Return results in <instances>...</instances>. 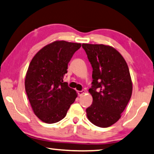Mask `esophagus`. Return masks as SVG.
Wrapping results in <instances>:
<instances>
[{
    "mask_svg": "<svg viewBox=\"0 0 154 154\" xmlns=\"http://www.w3.org/2000/svg\"><path fill=\"white\" fill-rule=\"evenodd\" d=\"M85 93V90H82V91H77V94H78V96H82Z\"/></svg>",
    "mask_w": 154,
    "mask_h": 154,
    "instance_id": "34e87169",
    "label": "esophagus"
}]
</instances>
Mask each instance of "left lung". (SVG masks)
Returning <instances> with one entry per match:
<instances>
[{"label":"left lung","instance_id":"left-lung-1","mask_svg":"<svg viewBox=\"0 0 154 154\" xmlns=\"http://www.w3.org/2000/svg\"><path fill=\"white\" fill-rule=\"evenodd\" d=\"M91 63L92 87L89 89L93 102L87 108V118L100 128H108L121 118L132 93L128 64L113 47L82 44Z\"/></svg>","mask_w":154,"mask_h":154}]
</instances>
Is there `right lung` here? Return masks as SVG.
Here are the masks:
<instances>
[{
  "mask_svg": "<svg viewBox=\"0 0 154 154\" xmlns=\"http://www.w3.org/2000/svg\"><path fill=\"white\" fill-rule=\"evenodd\" d=\"M81 44L55 41L40 49L26 71L25 90L34 114L52 124L66 116L77 96L75 89L63 82L67 64Z\"/></svg>",
  "mask_w": 154,
  "mask_h": 154,
  "instance_id": "1",
  "label": "right lung"
}]
</instances>
